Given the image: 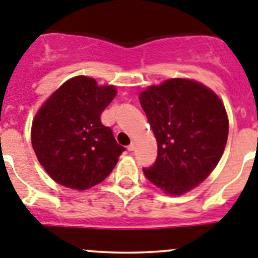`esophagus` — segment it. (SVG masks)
I'll return each mask as SVG.
<instances>
[{"mask_svg": "<svg viewBox=\"0 0 258 258\" xmlns=\"http://www.w3.org/2000/svg\"><path fill=\"white\" fill-rule=\"evenodd\" d=\"M127 150H128L130 152H131V151H134V150H135V145H134V144H130L128 146H127Z\"/></svg>", "mask_w": 258, "mask_h": 258, "instance_id": "1", "label": "esophagus"}]
</instances>
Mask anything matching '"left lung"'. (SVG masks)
<instances>
[{"label": "left lung", "instance_id": "left-lung-1", "mask_svg": "<svg viewBox=\"0 0 258 258\" xmlns=\"http://www.w3.org/2000/svg\"><path fill=\"white\" fill-rule=\"evenodd\" d=\"M157 141L150 181L166 194L181 196L209 176L228 139V117L221 99L203 84L170 79L140 94Z\"/></svg>", "mask_w": 258, "mask_h": 258}]
</instances>
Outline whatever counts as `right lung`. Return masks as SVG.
I'll list each match as a JSON object with an SVG mask.
<instances>
[{
  "mask_svg": "<svg viewBox=\"0 0 258 258\" xmlns=\"http://www.w3.org/2000/svg\"><path fill=\"white\" fill-rule=\"evenodd\" d=\"M116 96L112 86L76 77L62 84L37 112L31 141L37 160L52 180L86 190L103 181L124 147L101 122V113Z\"/></svg>",
  "mask_w": 258,
  "mask_h": 258,
  "instance_id": "1",
  "label": "right lung"
}]
</instances>
